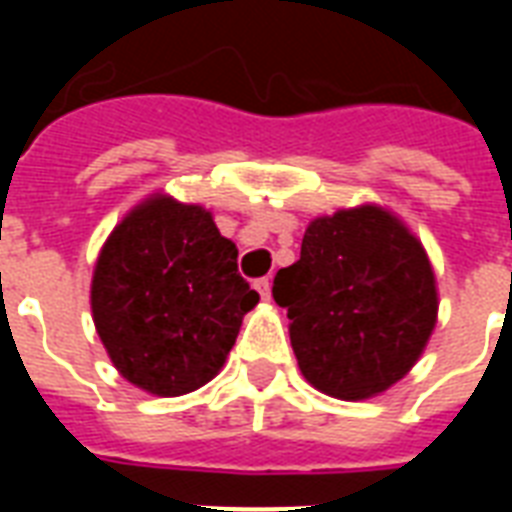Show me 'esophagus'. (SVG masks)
<instances>
[{"label":"esophagus","mask_w":512,"mask_h":512,"mask_svg":"<svg viewBox=\"0 0 512 512\" xmlns=\"http://www.w3.org/2000/svg\"><path fill=\"white\" fill-rule=\"evenodd\" d=\"M255 289H257V292H260V297H263V300H271V281H268V279H257L255 281Z\"/></svg>","instance_id":"34e87169"}]
</instances>
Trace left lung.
<instances>
[{
  "instance_id": "1",
  "label": "left lung",
  "mask_w": 512,
  "mask_h": 512,
  "mask_svg": "<svg viewBox=\"0 0 512 512\" xmlns=\"http://www.w3.org/2000/svg\"><path fill=\"white\" fill-rule=\"evenodd\" d=\"M273 300L287 308L305 380L342 401L377 396L401 380L438 313L420 239L374 204L316 217L300 260L276 273Z\"/></svg>"
}]
</instances>
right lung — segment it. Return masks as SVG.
<instances>
[{
	"label": "right lung",
	"instance_id": "add662e5",
	"mask_svg": "<svg viewBox=\"0 0 512 512\" xmlns=\"http://www.w3.org/2000/svg\"><path fill=\"white\" fill-rule=\"evenodd\" d=\"M239 249L199 204L156 193L100 249L92 321L124 380L183 396L207 385L260 300L241 279Z\"/></svg>",
	"mask_w": 512,
	"mask_h": 512
}]
</instances>
